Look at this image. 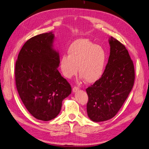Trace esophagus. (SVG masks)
<instances>
[{
    "label": "esophagus",
    "mask_w": 149,
    "mask_h": 149,
    "mask_svg": "<svg viewBox=\"0 0 149 149\" xmlns=\"http://www.w3.org/2000/svg\"><path fill=\"white\" fill-rule=\"evenodd\" d=\"M78 91H79V88H78V87L74 86V87L73 88V93H76Z\"/></svg>",
    "instance_id": "obj_1"
}]
</instances>
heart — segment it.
<instances>
[{
    "label": "heart",
    "mask_w": 149,
    "mask_h": 149,
    "mask_svg": "<svg viewBox=\"0 0 149 149\" xmlns=\"http://www.w3.org/2000/svg\"><path fill=\"white\" fill-rule=\"evenodd\" d=\"M106 52L88 39H78L68 49V55L62 56L60 66L65 77L71 78L78 72L80 78L88 83L100 79L105 70Z\"/></svg>",
    "instance_id": "b5f03b06"
}]
</instances>
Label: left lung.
Segmentation results:
<instances>
[{
	"label": "left lung",
	"instance_id": "obj_1",
	"mask_svg": "<svg viewBox=\"0 0 149 149\" xmlns=\"http://www.w3.org/2000/svg\"><path fill=\"white\" fill-rule=\"evenodd\" d=\"M110 55L101 78L88 87L87 113L94 122L113 118L131 91L135 79L132 60L124 45L109 38Z\"/></svg>",
	"mask_w": 149,
	"mask_h": 149
}]
</instances>
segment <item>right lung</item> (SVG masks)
I'll return each mask as SVG.
<instances>
[{
	"label": "right lung",
	"mask_w": 149,
	"mask_h": 149,
	"mask_svg": "<svg viewBox=\"0 0 149 149\" xmlns=\"http://www.w3.org/2000/svg\"><path fill=\"white\" fill-rule=\"evenodd\" d=\"M53 32L40 34L27 40L15 63L17 89L21 100L35 118L48 121L59 114L62 101L71 87L58 68L59 53L53 48Z\"/></svg>",
	"instance_id": "obj_1"
}]
</instances>
